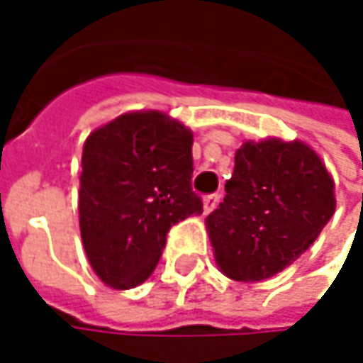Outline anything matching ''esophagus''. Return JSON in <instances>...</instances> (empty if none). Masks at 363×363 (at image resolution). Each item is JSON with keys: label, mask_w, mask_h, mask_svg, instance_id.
Returning <instances> with one entry per match:
<instances>
[{"label": "esophagus", "mask_w": 363, "mask_h": 363, "mask_svg": "<svg viewBox=\"0 0 363 363\" xmlns=\"http://www.w3.org/2000/svg\"><path fill=\"white\" fill-rule=\"evenodd\" d=\"M218 201H220V197H218L216 193L206 195V197H203V212H206V214H210V212L218 206Z\"/></svg>", "instance_id": "1"}]
</instances>
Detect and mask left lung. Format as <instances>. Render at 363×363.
<instances>
[{"label":"left lung","mask_w":363,"mask_h":363,"mask_svg":"<svg viewBox=\"0 0 363 363\" xmlns=\"http://www.w3.org/2000/svg\"><path fill=\"white\" fill-rule=\"evenodd\" d=\"M225 191L206 229L220 273L235 281H262L290 267L336 210L326 164L303 140H246Z\"/></svg>","instance_id":"obj_1"}]
</instances>
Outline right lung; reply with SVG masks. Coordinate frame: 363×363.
I'll return each instance as SVG.
<instances>
[{"label":"right lung","mask_w":363,"mask_h":363,"mask_svg":"<svg viewBox=\"0 0 363 363\" xmlns=\"http://www.w3.org/2000/svg\"><path fill=\"white\" fill-rule=\"evenodd\" d=\"M193 132L162 111H130L84 143L79 231L94 273L115 290L157 267L172 225L201 214L191 191Z\"/></svg>","instance_id":"obj_1"}]
</instances>
